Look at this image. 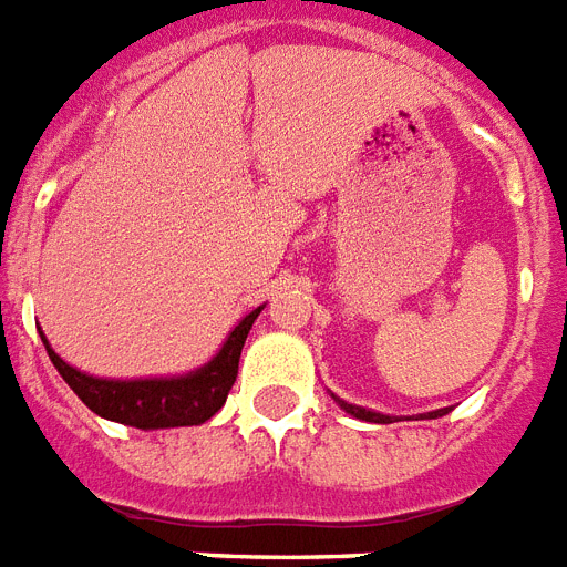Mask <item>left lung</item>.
Instances as JSON below:
<instances>
[{"label":"left lung","mask_w":567,"mask_h":567,"mask_svg":"<svg viewBox=\"0 0 567 567\" xmlns=\"http://www.w3.org/2000/svg\"><path fill=\"white\" fill-rule=\"evenodd\" d=\"M331 399L340 404V411H347L349 416L363 419V422H379V425H390V422H399V416H388V413H379V411H370V408H361V404H349L343 402L340 395L331 393ZM449 408H440V411H431V413H419V419H436V416H445Z\"/></svg>","instance_id":"8db88e82"}]
</instances>
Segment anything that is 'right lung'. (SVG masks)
Here are the masks:
<instances>
[{
  "mask_svg": "<svg viewBox=\"0 0 567 567\" xmlns=\"http://www.w3.org/2000/svg\"><path fill=\"white\" fill-rule=\"evenodd\" d=\"M261 308L265 306L252 308L250 315L238 320L236 329L229 331L227 340L204 367L183 375H154V379H99L81 372L54 352L43 329L37 331L63 381L92 413L118 425L159 431V427L204 425L206 419L224 408L229 390L236 384L244 340L250 334L252 320L261 315Z\"/></svg>",
  "mask_w": 567,
  "mask_h": 567,
  "instance_id": "1",
  "label": "right lung"
}]
</instances>
